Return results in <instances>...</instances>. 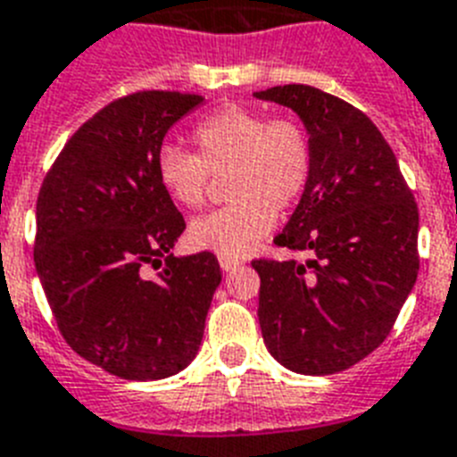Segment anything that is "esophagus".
Instances as JSON below:
<instances>
[{
	"mask_svg": "<svg viewBox=\"0 0 457 457\" xmlns=\"http://www.w3.org/2000/svg\"><path fill=\"white\" fill-rule=\"evenodd\" d=\"M220 266H221V270H226V273H228V270H236L237 266H240V262H236V259H224V256H221Z\"/></svg>",
	"mask_w": 457,
	"mask_h": 457,
	"instance_id": "esophagus-1",
	"label": "esophagus"
}]
</instances>
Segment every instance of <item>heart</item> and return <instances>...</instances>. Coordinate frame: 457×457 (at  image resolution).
Returning a JSON list of instances; mask_svg holds the SVG:
<instances>
[{
	"instance_id": "obj_1",
	"label": "heart",
	"mask_w": 457,
	"mask_h": 457,
	"mask_svg": "<svg viewBox=\"0 0 457 457\" xmlns=\"http://www.w3.org/2000/svg\"><path fill=\"white\" fill-rule=\"evenodd\" d=\"M198 156L163 146L156 158L158 182L182 207L203 205L210 175H228L231 205L195 217L188 245L224 259L247 256L273 228L275 212L303 195L312 170L311 139L292 119L266 120L262 112L226 104L194 128Z\"/></svg>"
}]
</instances>
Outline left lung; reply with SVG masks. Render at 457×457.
I'll list each match as a JSON object with an SVG mask.
<instances>
[{"label":"left lung","mask_w":457,"mask_h":457,"mask_svg":"<svg viewBox=\"0 0 457 457\" xmlns=\"http://www.w3.org/2000/svg\"><path fill=\"white\" fill-rule=\"evenodd\" d=\"M256 100L292 109L311 139L308 187L275 245L305 262H254L259 324L289 371L350 369L390 334L418 278V205L380 130L341 97L303 84Z\"/></svg>","instance_id":"1"}]
</instances>
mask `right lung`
I'll list each match as a JSON object with an SVG mask.
<instances>
[{
  "instance_id": "1",
  "label": "right lung",
  "mask_w": 457,
  "mask_h": 457,
  "mask_svg": "<svg viewBox=\"0 0 457 457\" xmlns=\"http://www.w3.org/2000/svg\"><path fill=\"white\" fill-rule=\"evenodd\" d=\"M203 102L179 90L112 102L71 135L37 198L34 266L60 334L119 378L187 369L221 282L212 252H170L187 224L156 175L168 130Z\"/></svg>"
}]
</instances>
